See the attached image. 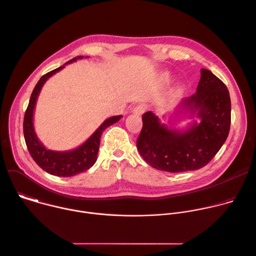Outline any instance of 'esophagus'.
Returning a JSON list of instances; mask_svg holds the SVG:
<instances>
[{"instance_id": "1", "label": "esophagus", "mask_w": 256, "mask_h": 256, "mask_svg": "<svg viewBox=\"0 0 256 256\" xmlns=\"http://www.w3.org/2000/svg\"><path fill=\"white\" fill-rule=\"evenodd\" d=\"M146 109H147V105L146 104H140V105H136L134 109H132V114H138V116H140L144 112Z\"/></svg>"}]
</instances>
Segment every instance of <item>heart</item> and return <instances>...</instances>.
Segmentation results:
<instances>
[{
	"instance_id": "heart-1",
	"label": "heart",
	"mask_w": 256,
	"mask_h": 256,
	"mask_svg": "<svg viewBox=\"0 0 256 256\" xmlns=\"http://www.w3.org/2000/svg\"><path fill=\"white\" fill-rule=\"evenodd\" d=\"M167 77H168V75H167Z\"/></svg>"
}]
</instances>
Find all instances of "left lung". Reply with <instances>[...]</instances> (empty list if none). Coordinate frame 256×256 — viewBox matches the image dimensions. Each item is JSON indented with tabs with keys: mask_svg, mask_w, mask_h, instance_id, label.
<instances>
[{
	"mask_svg": "<svg viewBox=\"0 0 256 256\" xmlns=\"http://www.w3.org/2000/svg\"><path fill=\"white\" fill-rule=\"evenodd\" d=\"M184 114L200 122L194 120L186 128L177 130L161 122L151 112L144 114L136 148L152 167L171 173L192 171L214 157L230 130L231 100L226 85L210 70L202 68L196 93L182 99L170 116Z\"/></svg>",
	"mask_w": 256,
	"mask_h": 256,
	"instance_id": "left-lung-1",
	"label": "left lung"
}]
</instances>
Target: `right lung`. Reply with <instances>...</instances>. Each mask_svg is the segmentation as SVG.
Masks as SVG:
<instances>
[{"instance_id": "obj_1", "label": "right lung", "mask_w": 256, "mask_h": 256, "mask_svg": "<svg viewBox=\"0 0 256 256\" xmlns=\"http://www.w3.org/2000/svg\"><path fill=\"white\" fill-rule=\"evenodd\" d=\"M83 58V56H79L77 58H72L70 60L66 62L64 66L54 68L48 72V74L44 75L32 91L29 104L24 116V138L31 157L36 162V164L40 168H42L44 171L52 175L60 177H70L91 168L97 160V154L99 151L100 138L102 132L105 130V128L112 126L114 124H116L122 118V116H116L105 120L102 122V124L94 132V134H92V136H90V138L85 142H83L81 146H79L78 148L74 150L64 152L48 150L44 147V144L38 138V134H36L34 130L33 116L36 101H38L42 88L52 75L62 70L66 64L76 62L77 60H82Z\"/></svg>"}]
</instances>
